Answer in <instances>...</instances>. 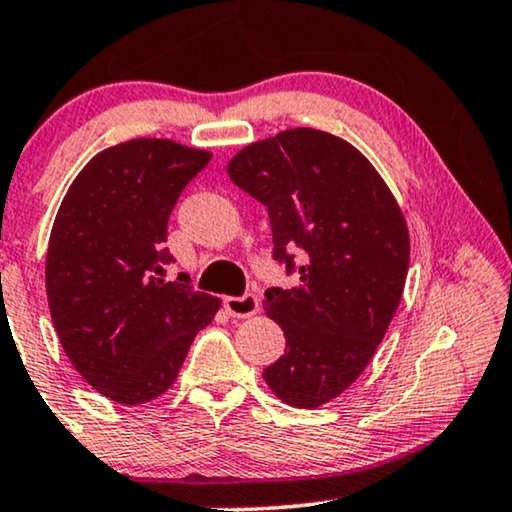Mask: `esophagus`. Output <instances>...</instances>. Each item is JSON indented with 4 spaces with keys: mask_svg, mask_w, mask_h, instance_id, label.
I'll return each mask as SVG.
<instances>
[{
    "mask_svg": "<svg viewBox=\"0 0 512 512\" xmlns=\"http://www.w3.org/2000/svg\"><path fill=\"white\" fill-rule=\"evenodd\" d=\"M225 308L232 318H250L259 311V299L253 292H246L243 297H227Z\"/></svg>",
    "mask_w": 512,
    "mask_h": 512,
    "instance_id": "esophagus-1",
    "label": "esophagus"
}]
</instances>
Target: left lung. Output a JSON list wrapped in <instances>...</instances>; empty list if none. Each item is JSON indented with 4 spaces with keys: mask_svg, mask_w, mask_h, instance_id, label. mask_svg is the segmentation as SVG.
<instances>
[{
    "mask_svg": "<svg viewBox=\"0 0 512 512\" xmlns=\"http://www.w3.org/2000/svg\"><path fill=\"white\" fill-rule=\"evenodd\" d=\"M227 174L266 206L273 259L297 273L290 290L264 292V311L287 341L264 380L290 406L318 408L362 376L397 313L410 259L406 220L373 164L320 129L250 143Z\"/></svg>",
    "mask_w": 512,
    "mask_h": 512,
    "instance_id": "8db88e82",
    "label": "left lung"
}]
</instances>
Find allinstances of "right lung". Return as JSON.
I'll list each match as a JSON object with an SVG mask.
<instances>
[{
  "instance_id": "1",
  "label": "right lung",
  "mask_w": 512,
  "mask_h": 512,
  "mask_svg": "<svg viewBox=\"0 0 512 512\" xmlns=\"http://www.w3.org/2000/svg\"><path fill=\"white\" fill-rule=\"evenodd\" d=\"M211 153L132 139L92 157L64 194L46 257L53 325L74 369L125 406L174 385L220 299L164 280L169 215Z\"/></svg>"
}]
</instances>
